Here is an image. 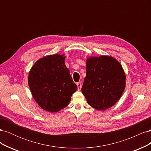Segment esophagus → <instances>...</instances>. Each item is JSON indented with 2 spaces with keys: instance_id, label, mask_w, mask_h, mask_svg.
Wrapping results in <instances>:
<instances>
[{
  "instance_id": "1",
  "label": "esophagus",
  "mask_w": 151,
  "mask_h": 151,
  "mask_svg": "<svg viewBox=\"0 0 151 151\" xmlns=\"http://www.w3.org/2000/svg\"><path fill=\"white\" fill-rule=\"evenodd\" d=\"M77 88H78V90H81V88H82V84L81 83H77Z\"/></svg>"
}]
</instances>
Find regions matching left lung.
<instances>
[{"instance_id": "8db88e82", "label": "left lung", "mask_w": 151, "mask_h": 151, "mask_svg": "<svg viewBox=\"0 0 151 151\" xmlns=\"http://www.w3.org/2000/svg\"><path fill=\"white\" fill-rule=\"evenodd\" d=\"M86 70L81 90L87 102L100 111L112 107L126 86L125 73L120 63L110 55L89 57L86 59Z\"/></svg>"}]
</instances>
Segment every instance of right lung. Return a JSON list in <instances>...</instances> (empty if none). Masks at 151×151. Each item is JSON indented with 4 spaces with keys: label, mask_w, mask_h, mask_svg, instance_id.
Returning <instances> with one entry per match:
<instances>
[{
    "label": "right lung",
    "mask_w": 151,
    "mask_h": 151,
    "mask_svg": "<svg viewBox=\"0 0 151 151\" xmlns=\"http://www.w3.org/2000/svg\"><path fill=\"white\" fill-rule=\"evenodd\" d=\"M64 54L40 58L28 74V85L35 101L45 111L56 113L65 108L77 86L65 64Z\"/></svg>",
    "instance_id": "right-lung-1"
}]
</instances>
